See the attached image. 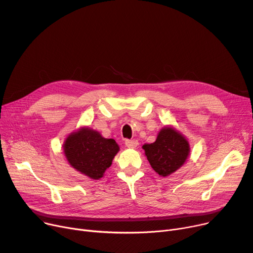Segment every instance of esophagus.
<instances>
[{"mask_svg":"<svg viewBox=\"0 0 253 253\" xmlns=\"http://www.w3.org/2000/svg\"><path fill=\"white\" fill-rule=\"evenodd\" d=\"M125 144L127 148H130V149H134L136 148L138 145V141L136 139H127L125 141Z\"/></svg>","mask_w":253,"mask_h":253,"instance_id":"esophagus-1","label":"esophagus"}]
</instances>
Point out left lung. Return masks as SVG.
<instances>
[{"instance_id":"1","label":"left lung","mask_w":253,"mask_h":253,"mask_svg":"<svg viewBox=\"0 0 253 253\" xmlns=\"http://www.w3.org/2000/svg\"><path fill=\"white\" fill-rule=\"evenodd\" d=\"M142 148L153 169L162 176L176 171L190 153L188 140L171 127L163 128L155 142L144 144Z\"/></svg>"}]
</instances>
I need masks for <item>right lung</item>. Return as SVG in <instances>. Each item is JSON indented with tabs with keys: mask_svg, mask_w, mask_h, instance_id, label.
<instances>
[{
	"mask_svg": "<svg viewBox=\"0 0 253 253\" xmlns=\"http://www.w3.org/2000/svg\"><path fill=\"white\" fill-rule=\"evenodd\" d=\"M63 149L69 163L93 179L102 177L119 151L114 139L104 138L89 128H82L71 134Z\"/></svg>",
	"mask_w": 253,
	"mask_h": 253,
	"instance_id": "right-lung-1",
	"label": "right lung"
}]
</instances>
